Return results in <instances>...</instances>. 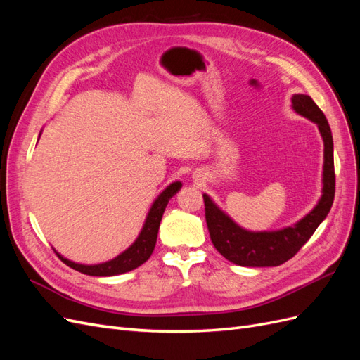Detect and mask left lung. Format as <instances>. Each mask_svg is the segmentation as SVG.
I'll use <instances>...</instances> for the list:
<instances>
[{"mask_svg": "<svg viewBox=\"0 0 360 360\" xmlns=\"http://www.w3.org/2000/svg\"><path fill=\"white\" fill-rule=\"evenodd\" d=\"M291 108L299 115L317 124L324 144L323 189L317 205L294 225L275 231H248L237 225L230 216L204 193L205 221L210 238L228 261L243 267H275L285 263L309 240L330 212L335 198V167L332 130L323 111L308 94H292Z\"/></svg>", "mask_w": 360, "mask_h": 360, "instance_id": "obj_1", "label": "left lung"}]
</instances>
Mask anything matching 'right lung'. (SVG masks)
<instances>
[{
    "mask_svg": "<svg viewBox=\"0 0 360 360\" xmlns=\"http://www.w3.org/2000/svg\"><path fill=\"white\" fill-rule=\"evenodd\" d=\"M40 135H41V132H40ZM40 135H39V138H40ZM180 189H181V183L174 181L158 195V198L150 207V210L146 217V222H144L143 228H141V233L138 234L136 240L130 245L126 250H123L122 254L117 255L115 258H112L110 261H105V263H99V264H81V263H75V261L64 258L56 250L57 255L61 258L64 264H68L69 267L81 271V274H84V275H90V276H115V275H122V274H126V271H130V270L139 267L141 264L146 263L151 254H153L163 212H165V209H167L168 201Z\"/></svg>",
    "mask_w": 360,
    "mask_h": 360,
    "instance_id": "obj_1",
    "label": "right lung"
}]
</instances>
